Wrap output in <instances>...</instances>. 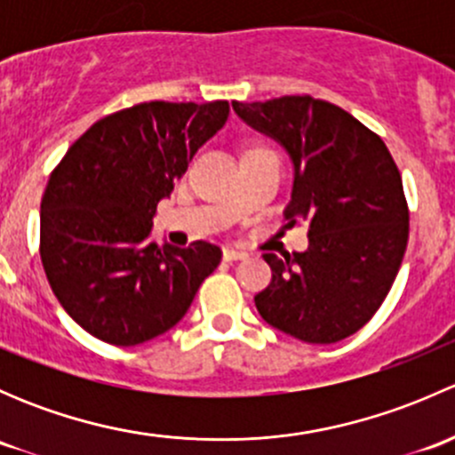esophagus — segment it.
Wrapping results in <instances>:
<instances>
[{
    "instance_id": "34e87169",
    "label": "esophagus",
    "mask_w": 455,
    "mask_h": 455,
    "mask_svg": "<svg viewBox=\"0 0 455 455\" xmlns=\"http://www.w3.org/2000/svg\"><path fill=\"white\" fill-rule=\"evenodd\" d=\"M222 257L227 261H237V259H246L249 253H246V251H242V249H233V246H227V249L222 251Z\"/></svg>"
}]
</instances>
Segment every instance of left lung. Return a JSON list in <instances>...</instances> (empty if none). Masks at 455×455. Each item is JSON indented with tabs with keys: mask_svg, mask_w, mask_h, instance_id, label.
Returning <instances> with one entry per match:
<instances>
[{
	"mask_svg": "<svg viewBox=\"0 0 455 455\" xmlns=\"http://www.w3.org/2000/svg\"><path fill=\"white\" fill-rule=\"evenodd\" d=\"M237 116L277 140L292 163L288 227L308 224V249L277 257L257 313L306 343H337L387 297L410 235L403 180L385 142L352 114L313 96L237 103Z\"/></svg>",
	"mask_w": 455,
	"mask_h": 455,
	"instance_id": "8db88e82",
	"label": "left lung"
}]
</instances>
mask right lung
<instances>
[{"label":"right lung","instance_id":"obj_1","mask_svg":"<svg viewBox=\"0 0 455 455\" xmlns=\"http://www.w3.org/2000/svg\"><path fill=\"white\" fill-rule=\"evenodd\" d=\"M228 118L227 100H151L96 121L68 149L41 200V264L59 304L92 337L139 346L189 310L222 251L149 240L151 218L196 151Z\"/></svg>","mask_w":455,"mask_h":455}]
</instances>
